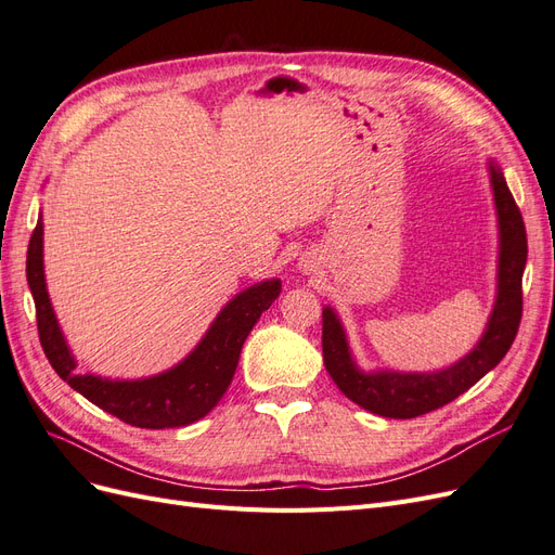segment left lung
Listing matches in <instances>:
<instances>
[{
  "label": "left lung",
  "instance_id": "obj_1",
  "mask_svg": "<svg viewBox=\"0 0 555 555\" xmlns=\"http://www.w3.org/2000/svg\"><path fill=\"white\" fill-rule=\"evenodd\" d=\"M493 196L500 220V278L498 300L486 326L483 338L456 365L440 373L414 375V373H375L365 375L349 357L347 340L338 317L331 308H324L322 317V349L324 365L338 389L354 400L363 410L389 416V418H414L428 414L447 402L456 400L469 386L477 384L486 373L505 359L524 314V268L528 259V238L524 215L507 188L505 178L491 166Z\"/></svg>",
  "mask_w": 555,
  "mask_h": 555
}]
</instances>
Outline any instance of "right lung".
<instances>
[{
	"mask_svg": "<svg viewBox=\"0 0 555 555\" xmlns=\"http://www.w3.org/2000/svg\"><path fill=\"white\" fill-rule=\"evenodd\" d=\"M27 282L37 306V328L43 354L53 371L86 396L96 408L137 428H178L206 416L236 373L243 343L263 310L273 306L280 294V280H268L238 294L217 314L206 338L173 371L150 379L111 382L94 375H78L76 361L50 308L43 280V224L37 222L27 247Z\"/></svg>",
	"mask_w": 555,
	"mask_h": 555,
	"instance_id": "1",
	"label": "right lung"
}]
</instances>
